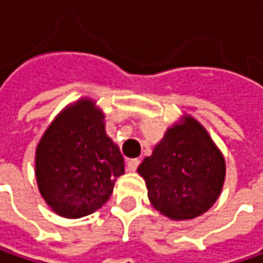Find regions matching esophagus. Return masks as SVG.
<instances>
[{
  "instance_id": "34e87169",
  "label": "esophagus",
  "mask_w": 263,
  "mask_h": 263,
  "mask_svg": "<svg viewBox=\"0 0 263 263\" xmlns=\"http://www.w3.org/2000/svg\"><path fill=\"white\" fill-rule=\"evenodd\" d=\"M126 166H128V171H129V172H135L137 167L140 166V159H129V160L126 162Z\"/></svg>"
}]
</instances>
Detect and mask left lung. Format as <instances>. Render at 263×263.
Wrapping results in <instances>:
<instances>
[{"mask_svg": "<svg viewBox=\"0 0 263 263\" xmlns=\"http://www.w3.org/2000/svg\"><path fill=\"white\" fill-rule=\"evenodd\" d=\"M137 172L145 179L153 208L175 221L193 219L218 200L225 160L208 131L191 116L166 131Z\"/></svg>", "mask_w": 263, "mask_h": 263, "instance_id": "1", "label": "left lung"}]
</instances>
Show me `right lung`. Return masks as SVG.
Listing matches in <instances>:
<instances>
[{"label": "right lung", "instance_id": "1", "mask_svg": "<svg viewBox=\"0 0 263 263\" xmlns=\"http://www.w3.org/2000/svg\"><path fill=\"white\" fill-rule=\"evenodd\" d=\"M123 172V157L106 134L104 115L88 98L52 120L36 147L41 196L63 218L76 219L100 209Z\"/></svg>", "mask_w": 263, "mask_h": 263}]
</instances>
